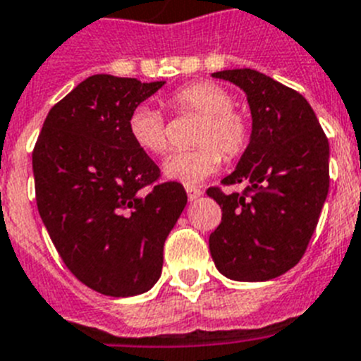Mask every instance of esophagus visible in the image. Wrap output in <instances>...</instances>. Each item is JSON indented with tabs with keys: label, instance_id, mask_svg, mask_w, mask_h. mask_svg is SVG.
<instances>
[{
	"label": "esophagus",
	"instance_id": "obj_1",
	"mask_svg": "<svg viewBox=\"0 0 361 361\" xmlns=\"http://www.w3.org/2000/svg\"><path fill=\"white\" fill-rule=\"evenodd\" d=\"M186 193H188V200H190V202H193V200H197L199 197H202V190H199V188H193V186H186Z\"/></svg>",
	"mask_w": 361,
	"mask_h": 361
}]
</instances>
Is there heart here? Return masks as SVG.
<instances>
[{"label":"heart","instance_id":"heart-1","mask_svg":"<svg viewBox=\"0 0 361 361\" xmlns=\"http://www.w3.org/2000/svg\"><path fill=\"white\" fill-rule=\"evenodd\" d=\"M166 104L178 114L202 116L193 135L195 148L177 152L164 161V175L171 180L195 186L212 177L226 157H238L247 146V121L233 110V97L215 82H191L175 90ZM126 130L133 145L149 155H161L168 149V128L164 117L148 104L132 110Z\"/></svg>","mask_w":361,"mask_h":361}]
</instances>
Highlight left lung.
Masks as SVG:
<instances>
[{"label": "left lung", "mask_w": 361, "mask_h": 361, "mask_svg": "<svg viewBox=\"0 0 361 361\" xmlns=\"http://www.w3.org/2000/svg\"><path fill=\"white\" fill-rule=\"evenodd\" d=\"M213 78L244 90L251 110L250 145L224 184L244 193L208 195L222 209L209 235L216 269L238 282H266L304 257L329 191V141L304 95L251 68Z\"/></svg>", "instance_id": "obj_1"}]
</instances>
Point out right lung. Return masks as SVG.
I'll list each match as a JSON object with an SVG mask.
<instances>
[{
  "label": "right lung",
  "instance_id": "obj_1",
  "mask_svg": "<svg viewBox=\"0 0 361 361\" xmlns=\"http://www.w3.org/2000/svg\"><path fill=\"white\" fill-rule=\"evenodd\" d=\"M162 85L90 75L49 111L32 153L44 228L75 279L101 295L155 286L188 202L183 184H155L159 166L126 130L133 108Z\"/></svg>",
  "mask_w": 361,
  "mask_h": 361
}]
</instances>
